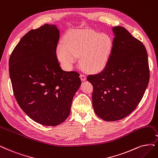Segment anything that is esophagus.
<instances>
[{"mask_svg":"<svg viewBox=\"0 0 158 158\" xmlns=\"http://www.w3.org/2000/svg\"><path fill=\"white\" fill-rule=\"evenodd\" d=\"M80 78L82 81H85L86 80V77L85 75H80Z\"/></svg>","mask_w":158,"mask_h":158,"instance_id":"34e87169","label":"esophagus"}]
</instances>
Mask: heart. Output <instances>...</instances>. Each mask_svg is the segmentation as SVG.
Listing matches in <instances>:
<instances>
[{
  "label": "heart",
  "instance_id": "heart-1",
  "mask_svg": "<svg viewBox=\"0 0 158 158\" xmlns=\"http://www.w3.org/2000/svg\"><path fill=\"white\" fill-rule=\"evenodd\" d=\"M113 50L112 39L93 31H75L58 42L56 55L64 68L71 70L80 56V64L87 72L98 73L108 65Z\"/></svg>",
  "mask_w": 158,
  "mask_h": 158
}]
</instances>
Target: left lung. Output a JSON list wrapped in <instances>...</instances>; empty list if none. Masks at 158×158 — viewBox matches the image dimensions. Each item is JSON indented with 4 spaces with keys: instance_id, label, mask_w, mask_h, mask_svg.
<instances>
[{
    "instance_id": "8db88e82",
    "label": "left lung",
    "mask_w": 158,
    "mask_h": 158,
    "mask_svg": "<svg viewBox=\"0 0 158 158\" xmlns=\"http://www.w3.org/2000/svg\"><path fill=\"white\" fill-rule=\"evenodd\" d=\"M113 50L102 72L90 75L92 106L98 117L112 122L123 119L135 109L149 81L148 55L142 42L126 28H112Z\"/></svg>"
}]
</instances>
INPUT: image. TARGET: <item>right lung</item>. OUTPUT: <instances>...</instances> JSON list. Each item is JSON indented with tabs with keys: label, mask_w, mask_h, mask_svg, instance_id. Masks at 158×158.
I'll return each mask as SVG.
<instances>
[{
	"label": "right lung",
	"mask_w": 158,
	"mask_h": 158,
	"mask_svg": "<svg viewBox=\"0 0 158 158\" xmlns=\"http://www.w3.org/2000/svg\"><path fill=\"white\" fill-rule=\"evenodd\" d=\"M56 25L45 24L23 36L11 52L9 73L21 109L42 125L55 126L70 113L81 85L79 74L62 69L56 54L59 40Z\"/></svg>",
	"instance_id": "1"
}]
</instances>
